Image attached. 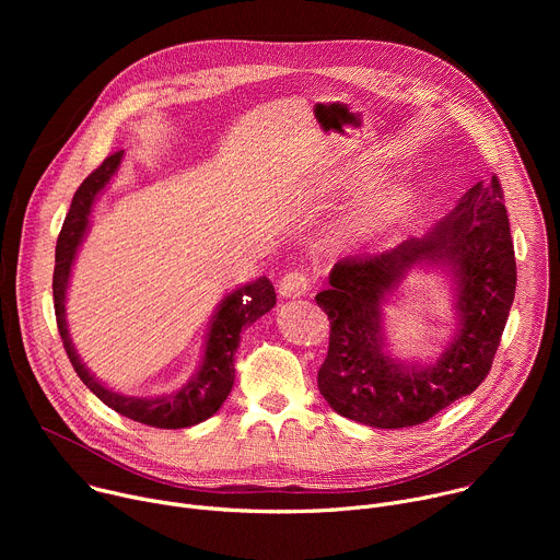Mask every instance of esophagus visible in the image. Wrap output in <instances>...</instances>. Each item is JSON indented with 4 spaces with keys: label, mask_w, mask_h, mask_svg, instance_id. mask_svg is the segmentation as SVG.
<instances>
[{
    "label": "esophagus",
    "mask_w": 560,
    "mask_h": 560,
    "mask_svg": "<svg viewBox=\"0 0 560 560\" xmlns=\"http://www.w3.org/2000/svg\"><path fill=\"white\" fill-rule=\"evenodd\" d=\"M307 290H310V277L301 270H292L279 281L281 296H303Z\"/></svg>",
    "instance_id": "esophagus-1"
}]
</instances>
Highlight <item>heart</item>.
<instances>
[{"label":"heart","mask_w":560,"mask_h":560,"mask_svg":"<svg viewBox=\"0 0 560 560\" xmlns=\"http://www.w3.org/2000/svg\"><path fill=\"white\" fill-rule=\"evenodd\" d=\"M404 212V197L396 192H376L368 197L350 221V228L359 236H372L389 228Z\"/></svg>","instance_id":"heart-1"}]
</instances>
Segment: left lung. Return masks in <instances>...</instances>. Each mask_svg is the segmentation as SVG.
<instances>
[{
  "instance_id": "obj_1",
  "label": "left lung",
  "mask_w": 560,
  "mask_h": 560,
  "mask_svg": "<svg viewBox=\"0 0 560 560\" xmlns=\"http://www.w3.org/2000/svg\"><path fill=\"white\" fill-rule=\"evenodd\" d=\"M421 260H445L457 272L462 332L430 369H406L380 350L382 296ZM516 290V257L499 177L478 182L425 238L381 255L346 257L316 305L330 318V346L318 368V392L357 423L398 430L430 421L471 394L490 374Z\"/></svg>"
}]
</instances>
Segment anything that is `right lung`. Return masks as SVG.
I'll use <instances>...</instances> for the list:
<instances>
[{"instance_id": "right-lung-1", "label": "right lung", "mask_w": 560, "mask_h": 560, "mask_svg": "<svg viewBox=\"0 0 560 560\" xmlns=\"http://www.w3.org/2000/svg\"><path fill=\"white\" fill-rule=\"evenodd\" d=\"M121 162V150L108 154L102 166H97L84 182L77 188L70 210L63 219L61 232L57 236L55 248V272H52V301H55V318L57 330L63 343V350L77 372V376L84 381V385L102 401L119 412L121 417H128L137 423L162 428V430H179L190 428L208 417H212L228 398L232 383H234V350L238 346V337L242 332L255 324L261 314H266L275 303V288L264 277L257 279L250 285H244L242 290L232 292L219 307L206 346V357L199 374L179 392L159 396V398H135V396H121L104 385H100L93 374L77 359L68 330H66V314H63V299H66V285L70 266L77 253L79 242L86 232L91 206L95 201V195L108 184V179L115 175L117 166Z\"/></svg>"}]
</instances>
